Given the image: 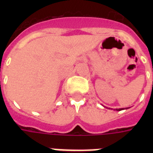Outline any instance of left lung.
I'll use <instances>...</instances> for the list:
<instances>
[{
	"label": "left lung",
	"instance_id": "obj_1",
	"mask_svg": "<svg viewBox=\"0 0 153 153\" xmlns=\"http://www.w3.org/2000/svg\"><path fill=\"white\" fill-rule=\"evenodd\" d=\"M126 109H128V108H126ZM123 109H125L124 108H121V109H116L115 110H117V111H121V110H123Z\"/></svg>",
	"mask_w": 153,
	"mask_h": 153
}]
</instances>
